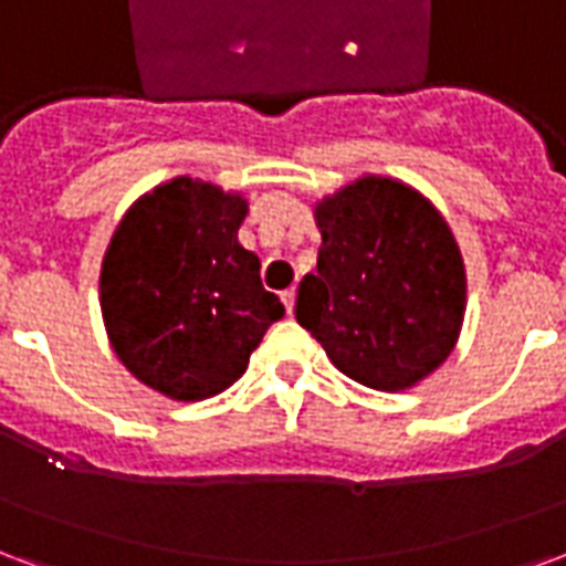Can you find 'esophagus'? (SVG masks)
I'll return each instance as SVG.
<instances>
[{"instance_id": "obj_1", "label": "esophagus", "mask_w": 566, "mask_h": 566, "mask_svg": "<svg viewBox=\"0 0 566 566\" xmlns=\"http://www.w3.org/2000/svg\"><path fill=\"white\" fill-rule=\"evenodd\" d=\"M280 298H283V304H286V313L292 316V310H295V289H286Z\"/></svg>"}]
</instances>
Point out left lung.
Returning a JSON list of instances; mask_svg holds the SVG:
<instances>
[{"label":"left lung","instance_id":"obj_1","mask_svg":"<svg viewBox=\"0 0 566 566\" xmlns=\"http://www.w3.org/2000/svg\"><path fill=\"white\" fill-rule=\"evenodd\" d=\"M316 271L295 318L331 364L373 390L415 388L448 360L469 304L462 250L418 187L360 176L313 206Z\"/></svg>","mask_w":566,"mask_h":566}]
</instances>
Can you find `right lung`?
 Here are the masks:
<instances>
[{"instance_id": "add662e5", "label": "right lung", "mask_w": 566, "mask_h": 566, "mask_svg": "<svg viewBox=\"0 0 566 566\" xmlns=\"http://www.w3.org/2000/svg\"><path fill=\"white\" fill-rule=\"evenodd\" d=\"M248 199L176 176L127 208L101 262V316L127 373L178 402L244 376L253 348L286 307L238 244Z\"/></svg>"}]
</instances>
